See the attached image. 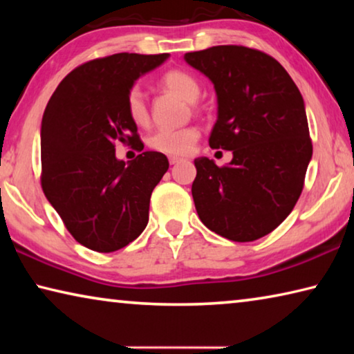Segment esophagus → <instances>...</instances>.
<instances>
[{
	"label": "esophagus",
	"mask_w": 354,
	"mask_h": 354,
	"mask_svg": "<svg viewBox=\"0 0 354 354\" xmlns=\"http://www.w3.org/2000/svg\"><path fill=\"white\" fill-rule=\"evenodd\" d=\"M181 158H178V156H170L169 158V162H170V165H175V164H178V162H181Z\"/></svg>",
	"instance_id": "esophagus-1"
}]
</instances>
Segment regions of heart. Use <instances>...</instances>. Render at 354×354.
I'll use <instances>...</instances> for the list:
<instances>
[{
    "instance_id": "b5f03b06",
    "label": "heart",
    "mask_w": 354,
    "mask_h": 354,
    "mask_svg": "<svg viewBox=\"0 0 354 354\" xmlns=\"http://www.w3.org/2000/svg\"><path fill=\"white\" fill-rule=\"evenodd\" d=\"M160 84L167 91L175 92L187 103H195L201 95V86L196 77L185 70L173 68L165 71L160 76ZM127 112L133 123L143 127L148 123V106L143 98L140 88L133 87L127 95ZM200 139V131L194 127H185L178 129L160 128L148 137V145L154 151L170 154V156H185L194 149L195 143Z\"/></svg>"
}]
</instances>
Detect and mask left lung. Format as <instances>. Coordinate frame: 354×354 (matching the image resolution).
Here are the masks:
<instances>
[{
  "label": "left lung",
  "instance_id": "left-lung-1",
  "mask_svg": "<svg viewBox=\"0 0 354 354\" xmlns=\"http://www.w3.org/2000/svg\"><path fill=\"white\" fill-rule=\"evenodd\" d=\"M184 59L217 93L209 145L232 151L223 167L195 159L196 212L215 234L253 242L283 223L301 195L313 158L303 97L283 65L254 48L218 45Z\"/></svg>",
  "mask_w": 354,
  "mask_h": 354
}]
</instances>
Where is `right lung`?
Segmentation results:
<instances>
[{"mask_svg":"<svg viewBox=\"0 0 354 354\" xmlns=\"http://www.w3.org/2000/svg\"><path fill=\"white\" fill-rule=\"evenodd\" d=\"M167 57L118 53L93 59L65 76L48 101L40 133L41 189L70 234L88 250L127 247L148 223L149 198L169 159L145 151L124 164L115 158V143L143 149L127 95Z\"/></svg>","mask_w":354,"mask_h":354,"instance_id":"1","label":"right lung"}]
</instances>
